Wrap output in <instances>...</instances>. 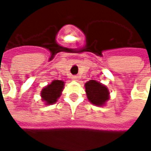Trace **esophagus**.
<instances>
[{"mask_svg":"<svg viewBox=\"0 0 151 151\" xmlns=\"http://www.w3.org/2000/svg\"><path fill=\"white\" fill-rule=\"evenodd\" d=\"M73 81H78L79 77L78 76H72V77H71Z\"/></svg>","mask_w":151,"mask_h":151,"instance_id":"obj_1","label":"esophagus"}]
</instances>
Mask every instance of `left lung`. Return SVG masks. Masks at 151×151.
<instances>
[{
    "mask_svg": "<svg viewBox=\"0 0 151 151\" xmlns=\"http://www.w3.org/2000/svg\"><path fill=\"white\" fill-rule=\"evenodd\" d=\"M88 100L96 106H103L109 100V91L106 86L95 80H91L85 84Z\"/></svg>",
    "mask_w": 151,
    "mask_h": 151,
    "instance_id": "left-lung-1",
    "label": "left lung"
}]
</instances>
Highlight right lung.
I'll return each mask as SVG.
<instances>
[{"label":"right lung","mask_w":151,"mask_h":151,"mask_svg":"<svg viewBox=\"0 0 151 151\" xmlns=\"http://www.w3.org/2000/svg\"><path fill=\"white\" fill-rule=\"evenodd\" d=\"M64 86L65 82L63 81L55 80L43 88L41 91V97L46 105H50L57 101L64 89Z\"/></svg>","instance_id":"obj_1"}]
</instances>
